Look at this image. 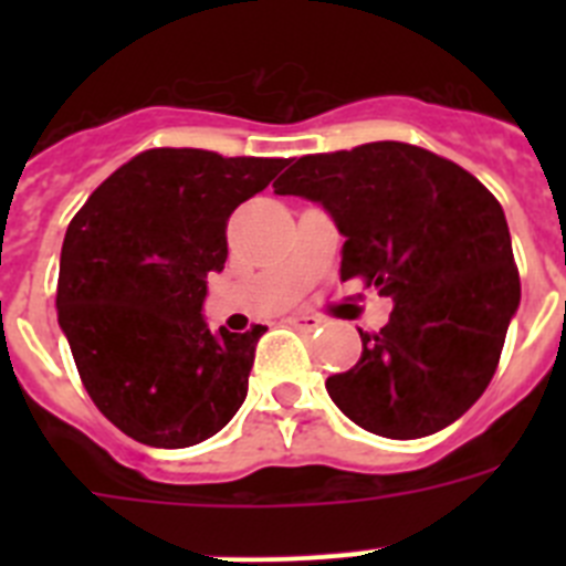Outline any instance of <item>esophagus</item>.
<instances>
[{"mask_svg":"<svg viewBox=\"0 0 566 566\" xmlns=\"http://www.w3.org/2000/svg\"><path fill=\"white\" fill-rule=\"evenodd\" d=\"M286 323L294 328H303V332H314V328L323 326V319L314 317V314H289Z\"/></svg>","mask_w":566,"mask_h":566,"instance_id":"34e87169","label":"esophagus"}]
</instances>
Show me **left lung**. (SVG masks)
<instances>
[{
    "mask_svg": "<svg viewBox=\"0 0 566 566\" xmlns=\"http://www.w3.org/2000/svg\"><path fill=\"white\" fill-rule=\"evenodd\" d=\"M332 214L339 277L394 300L363 357L326 379L365 431L419 439L457 422L496 374L522 300L502 203L459 164L402 142L303 155L274 181Z\"/></svg>",
    "mask_w": 566,
    "mask_h": 566,
    "instance_id": "1",
    "label": "left lung"
}]
</instances>
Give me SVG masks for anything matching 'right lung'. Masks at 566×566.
Listing matches in <instances>:
<instances>
[{
	"instance_id": "1",
	"label": "right lung",
	"mask_w": 566,
	"mask_h": 566,
	"mask_svg": "<svg viewBox=\"0 0 566 566\" xmlns=\"http://www.w3.org/2000/svg\"><path fill=\"white\" fill-rule=\"evenodd\" d=\"M286 158L147 149L115 169L70 221L59 260V326L90 399L149 448L214 437L247 399L254 345L209 332L207 274L227 263L229 214Z\"/></svg>"
}]
</instances>
